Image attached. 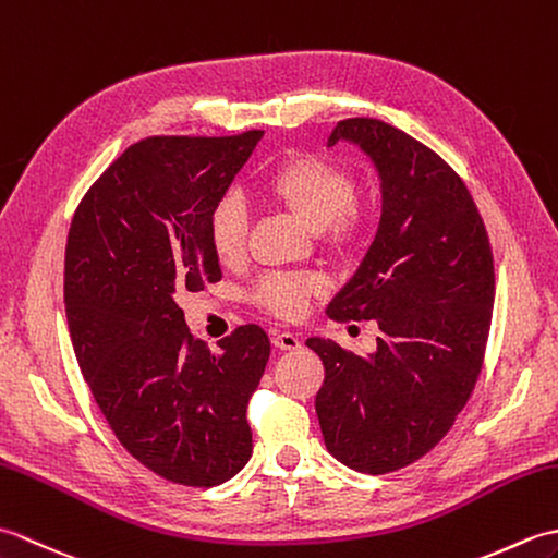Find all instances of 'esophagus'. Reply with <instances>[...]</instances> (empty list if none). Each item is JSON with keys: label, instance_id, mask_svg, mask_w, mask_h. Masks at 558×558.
<instances>
[{"label": "esophagus", "instance_id": "1", "mask_svg": "<svg viewBox=\"0 0 558 558\" xmlns=\"http://www.w3.org/2000/svg\"><path fill=\"white\" fill-rule=\"evenodd\" d=\"M272 345L278 350H298L300 338L294 333H288V330H276V333H272Z\"/></svg>", "mask_w": 558, "mask_h": 558}]
</instances>
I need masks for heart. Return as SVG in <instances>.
I'll list each match as a JSON object with an SVG mask.
<instances>
[{
  "instance_id": "b5f03b06",
  "label": "heart",
  "mask_w": 558,
  "mask_h": 558,
  "mask_svg": "<svg viewBox=\"0 0 558 558\" xmlns=\"http://www.w3.org/2000/svg\"><path fill=\"white\" fill-rule=\"evenodd\" d=\"M264 194L312 230H322L333 248L354 242L364 225V208L352 198L354 177L333 160L300 156L282 162L268 174ZM246 234L248 213L242 198L222 196L208 218V242L220 264H240L246 254ZM318 290L322 280L314 276L270 272L260 280L256 300L276 316L298 318L306 312V304Z\"/></svg>"
}]
</instances>
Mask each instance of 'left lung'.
<instances>
[{
    "label": "left lung",
    "instance_id": "obj_1",
    "mask_svg": "<svg viewBox=\"0 0 558 558\" xmlns=\"http://www.w3.org/2000/svg\"><path fill=\"white\" fill-rule=\"evenodd\" d=\"M357 146L381 186V218L354 276L328 304L376 322V350L310 338L326 378L316 414L328 453L366 475L410 465L441 441L477 384L494 306V258L468 186L400 129L342 120L326 146Z\"/></svg>",
    "mask_w": 558,
    "mask_h": 558
}]
</instances>
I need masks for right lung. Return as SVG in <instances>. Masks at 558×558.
<instances>
[{"label":"right lung","instance_id":"1","mask_svg":"<svg viewBox=\"0 0 558 558\" xmlns=\"http://www.w3.org/2000/svg\"><path fill=\"white\" fill-rule=\"evenodd\" d=\"M260 136L138 141L88 189L66 236L81 374L129 453L186 487H216L252 458L246 405L270 340L242 326L213 352L177 300L222 278L208 218Z\"/></svg>","mask_w":558,"mask_h":558}]
</instances>
